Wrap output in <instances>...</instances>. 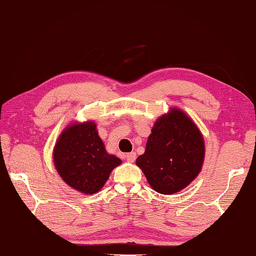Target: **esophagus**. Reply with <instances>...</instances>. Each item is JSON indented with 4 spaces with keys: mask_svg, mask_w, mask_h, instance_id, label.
<instances>
[{
    "mask_svg": "<svg viewBox=\"0 0 256 256\" xmlns=\"http://www.w3.org/2000/svg\"><path fill=\"white\" fill-rule=\"evenodd\" d=\"M136 158H137V154H136V152H129L126 156V159H127L128 162H134Z\"/></svg>",
    "mask_w": 256,
    "mask_h": 256,
    "instance_id": "obj_1",
    "label": "esophagus"
}]
</instances>
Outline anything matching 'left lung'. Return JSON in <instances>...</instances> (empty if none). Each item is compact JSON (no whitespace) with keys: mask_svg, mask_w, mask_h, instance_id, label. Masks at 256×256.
<instances>
[{"mask_svg":"<svg viewBox=\"0 0 256 256\" xmlns=\"http://www.w3.org/2000/svg\"><path fill=\"white\" fill-rule=\"evenodd\" d=\"M204 142L194 122L179 109L156 122L144 154L137 158L149 184L162 194L184 189L199 174Z\"/></svg>","mask_w":256,"mask_h":256,"instance_id":"obj_1","label":"left lung"}]
</instances>
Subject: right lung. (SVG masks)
<instances>
[{
    "label": "right lung",
    "mask_w": 256,
    "mask_h": 256,
    "mask_svg": "<svg viewBox=\"0 0 256 256\" xmlns=\"http://www.w3.org/2000/svg\"><path fill=\"white\" fill-rule=\"evenodd\" d=\"M55 168L67 184L86 194H96L122 160L106 152L94 122L67 127L54 149Z\"/></svg>",
    "instance_id": "right-lung-1"
}]
</instances>
